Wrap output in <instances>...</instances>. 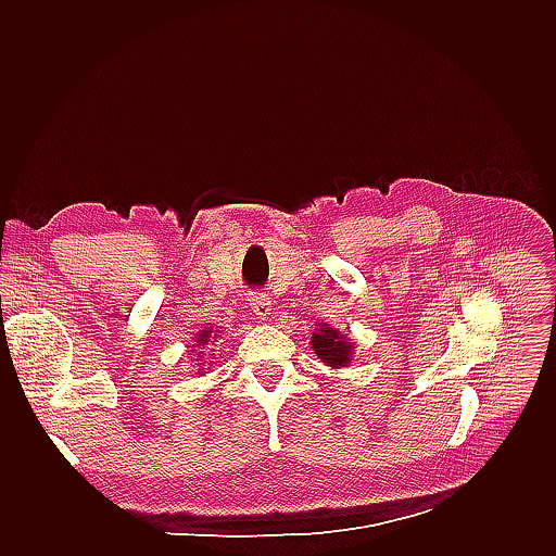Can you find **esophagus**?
Masks as SVG:
<instances>
[{"instance_id": "esophagus-1", "label": "esophagus", "mask_w": 556, "mask_h": 556, "mask_svg": "<svg viewBox=\"0 0 556 556\" xmlns=\"http://www.w3.org/2000/svg\"><path fill=\"white\" fill-rule=\"evenodd\" d=\"M250 308L260 319H268V315H271V311H274L271 299H268L266 294H252L250 296Z\"/></svg>"}]
</instances>
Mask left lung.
Wrapping results in <instances>:
<instances>
[{
  "label": "left lung",
  "instance_id": "8db88e82",
  "mask_svg": "<svg viewBox=\"0 0 556 556\" xmlns=\"http://www.w3.org/2000/svg\"><path fill=\"white\" fill-rule=\"evenodd\" d=\"M311 348L315 357L331 368H343L352 364V357H355V341L348 333H341L339 329L325 323H319L313 331Z\"/></svg>",
  "mask_w": 556,
  "mask_h": 556
}]
</instances>
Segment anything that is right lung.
Wrapping results in <instances>:
<instances>
[{
    "instance_id": "1",
    "label": "right lung",
    "mask_w": 556,
    "mask_h": 556,
    "mask_svg": "<svg viewBox=\"0 0 556 556\" xmlns=\"http://www.w3.org/2000/svg\"><path fill=\"white\" fill-rule=\"evenodd\" d=\"M217 336H220V333H217V329H213V327L201 329V331L194 336V345H190V348H192L190 352H194V348H197V357H199V359H194V362H199V364H197V366H199V371H197L199 376H204V374L208 371V368H204V362H206V359H201V357L206 355V348L213 345V341L217 339ZM211 359H213V357H211ZM211 364H213V362H211ZM211 364H208V366H211Z\"/></svg>"
}]
</instances>
